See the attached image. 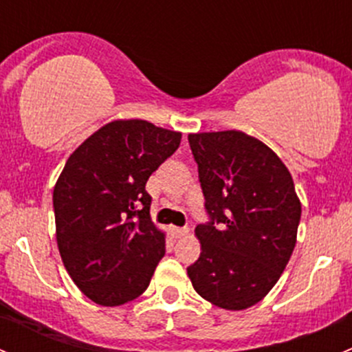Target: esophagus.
I'll return each mask as SVG.
<instances>
[{
	"label": "esophagus",
	"instance_id": "1",
	"mask_svg": "<svg viewBox=\"0 0 352 352\" xmlns=\"http://www.w3.org/2000/svg\"><path fill=\"white\" fill-rule=\"evenodd\" d=\"M187 233H189V228H177V226H173L172 228L173 239H182V236H186Z\"/></svg>",
	"mask_w": 352,
	"mask_h": 352
}]
</instances>
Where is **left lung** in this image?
Returning <instances> with one entry per match:
<instances>
[{
	"label": "left lung",
	"instance_id": "1",
	"mask_svg": "<svg viewBox=\"0 0 352 352\" xmlns=\"http://www.w3.org/2000/svg\"><path fill=\"white\" fill-rule=\"evenodd\" d=\"M209 221L196 226L194 289L225 310L258 303L294 250L301 204L285 163L242 131L189 134Z\"/></svg>",
	"mask_w": 352,
	"mask_h": 352
}]
</instances>
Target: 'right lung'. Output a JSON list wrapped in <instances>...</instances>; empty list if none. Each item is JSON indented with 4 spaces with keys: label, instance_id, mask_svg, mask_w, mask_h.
Wrapping results in <instances>:
<instances>
[{
    "label": "right lung",
    "instance_id": "1",
    "mask_svg": "<svg viewBox=\"0 0 352 352\" xmlns=\"http://www.w3.org/2000/svg\"><path fill=\"white\" fill-rule=\"evenodd\" d=\"M180 140L146 120H113L67 158L52 194L56 239L67 274L95 303H127L150 285L165 235L146 182Z\"/></svg>",
    "mask_w": 352,
    "mask_h": 352
}]
</instances>
